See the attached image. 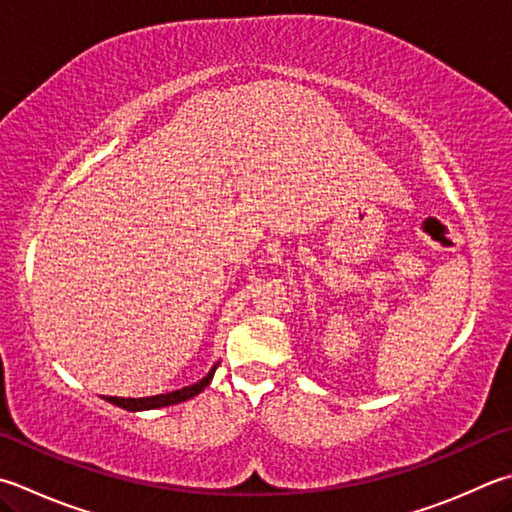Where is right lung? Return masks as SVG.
Listing matches in <instances>:
<instances>
[{"label": "right lung", "mask_w": 512, "mask_h": 512, "mask_svg": "<svg viewBox=\"0 0 512 512\" xmlns=\"http://www.w3.org/2000/svg\"><path fill=\"white\" fill-rule=\"evenodd\" d=\"M215 369L217 365L208 371V376H203L199 383H194L190 387H183V389H176V392H167V394H156V396H147V398H118V396H107L105 401L114 403L118 407H123V410L129 412H141V410H159V407H167V405H176V403H183L188 401V398L201 394L203 389L210 385L212 376H215Z\"/></svg>", "instance_id": "right-lung-1"}]
</instances>
